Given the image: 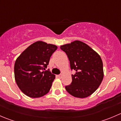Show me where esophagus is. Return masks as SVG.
I'll return each instance as SVG.
<instances>
[{
  "label": "esophagus",
  "mask_w": 121,
  "mask_h": 121,
  "mask_svg": "<svg viewBox=\"0 0 121 121\" xmlns=\"http://www.w3.org/2000/svg\"><path fill=\"white\" fill-rule=\"evenodd\" d=\"M58 77L60 78H62V77H63V75H62V74H59V75H58Z\"/></svg>",
  "instance_id": "34e87169"
}]
</instances>
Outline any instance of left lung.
I'll return each instance as SVG.
<instances>
[{
  "label": "left lung",
  "instance_id": "left-lung-1",
  "mask_svg": "<svg viewBox=\"0 0 121 121\" xmlns=\"http://www.w3.org/2000/svg\"><path fill=\"white\" fill-rule=\"evenodd\" d=\"M66 53L71 70L72 82L65 86L69 94L80 98H86L93 94L104 78L103 64L101 57L86 44L76 40L60 46Z\"/></svg>",
  "mask_w": 121,
  "mask_h": 121
}]
</instances>
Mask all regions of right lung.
I'll return each instance as SVG.
<instances>
[{
	"instance_id": "add662e5",
	"label": "right lung",
	"mask_w": 121,
	"mask_h": 121,
	"mask_svg": "<svg viewBox=\"0 0 121 121\" xmlns=\"http://www.w3.org/2000/svg\"><path fill=\"white\" fill-rule=\"evenodd\" d=\"M57 49L55 45L38 41L29 46L16 59L14 68L16 82L27 96L39 98L49 92L55 75L46 68Z\"/></svg>"
}]
</instances>
